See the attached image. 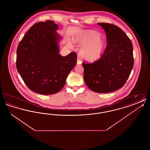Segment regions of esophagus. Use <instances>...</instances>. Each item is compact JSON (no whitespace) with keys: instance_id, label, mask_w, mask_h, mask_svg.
<instances>
[{"instance_id":"1","label":"esophagus","mask_w":150,"mask_h":150,"mask_svg":"<svg viewBox=\"0 0 150 150\" xmlns=\"http://www.w3.org/2000/svg\"><path fill=\"white\" fill-rule=\"evenodd\" d=\"M81 63H82L81 60L79 58H78V59H77V64H81Z\"/></svg>"}]
</instances>
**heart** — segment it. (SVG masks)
<instances>
[{
  "label": "heart",
  "instance_id": "1",
  "mask_svg": "<svg viewBox=\"0 0 150 150\" xmlns=\"http://www.w3.org/2000/svg\"><path fill=\"white\" fill-rule=\"evenodd\" d=\"M75 42L83 46L80 51L81 57L88 62L99 59L106 48V40L100 33L92 30L81 31L76 36Z\"/></svg>",
  "mask_w": 150,
  "mask_h": 150
}]
</instances>
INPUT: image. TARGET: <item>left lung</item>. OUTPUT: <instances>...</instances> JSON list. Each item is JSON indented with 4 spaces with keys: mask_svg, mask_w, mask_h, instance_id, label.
<instances>
[{
    "mask_svg": "<svg viewBox=\"0 0 150 150\" xmlns=\"http://www.w3.org/2000/svg\"><path fill=\"white\" fill-rule=\"evenodd\" d=\"M105 30L107 44L99 59L83 62L84 80L95 92L110 93L124 86L134 65L133 45L127 34L117 26L98 23Z\"/></svg>",
    "mask_w": 150,
    "mask_h": 150,
    "instance_id": "8db88e82",
    "label": "left lung"
}]
</instances>
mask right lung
<instances>
[{
    "mask_svg": "<svg viewBox=\"0 0 150 150\" xmlns=\"http://www.w3.org/2000/svg\"><path fill=\"white\" fill-rule=\"evenodd\" d=\"M53 21L39 22L32 26L19 43L16 67L29 89L36 93L50 95L59 92L76 64L77 54L71 52L63 57L59 54Z\"/></svg>",
    "mask_w": 150,
    "mask_h": 150,
    "instance_id": "obj_1",
    "label": "right lung"
}]
</instances>
